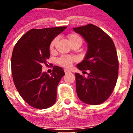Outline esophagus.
Wrapping results in <instances>:
<instances>
[{
	"label": "esophagus",
	"mask_w": 133,
	"mask_h": 133,
	"mask_svg": "<svg viewBox=\"0 0 133 133\" xmlns=\"http://www.w3.org/2000/svg\"><path fill=\"white\" fill-rule=\"evenodd\" d=\"M64 72H65V74H68V73L71 72V71H70L69 70L66 69H64Z\"/></svg>",
	"instance_id": "34e87169"
}]
</instances>
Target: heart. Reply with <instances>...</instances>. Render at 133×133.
Returning a JSON list of instances; mask_svg holds the SVG:
<instances>
[{"label": "heart", "mask_w": 133, "mask_h": 133, "mask_svg": "<svg viewBox=\"0 0 133 133\" xmlns=\"http://www.w3.org/2000/svg\"><path fill=\"white\" fill-rule=\"evenodd\" d=\"M68 40L69 41L70 44H75L78 43L81 45L82 43V39L81 37L77 34H70L68 36ZM57 39L55 38L51 41V44L49 45V49L51 51H52L54 49L55 44L57 42ZM76 61V59L73 57L71 56H62L58 59V63L62 66L65 67V68H69L72 64V63Z\"/></svg>", "instance_id": "b5f03b06"}]
</instances>
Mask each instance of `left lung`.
Returning <instances> with one entry per match:
<instances>
[{"mask_svg":"<svg viewBox=\"0 0 133 133\" xmlns=\"http://www.w3.org/2000/svg\"><path fill=\"white\" fill-rule=\"evenodd\" d=\"M73 30L88 43L84 59L77 68L90 71L87 77L75 73L77 94L83 103L100 104L109 98L117 82L119 62L115 45L105 32L93 24Z\"/></svg>","mask_w":133,"mask_h":133,"instance_id":"obj_1","label":"left lung"}]
</instances>
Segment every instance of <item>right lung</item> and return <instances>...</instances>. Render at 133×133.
<instances>
[{
    "mask_svg": "<svg viewBox=\"0 0 133 133\" xmlns=\"http://www.w3.org/2000/svg\"><path fill=\"white\" fill-rule=\"evenodd\" d=\"M66 27L30 29L14 47L11 59L14 82L23 99L33 108L46 109L56 103L57 85L65 73L56 65L49 76L42 72V65H46L50 57L51 41Z\"/></svg>",
    "mask_w": 133,
    "mask_h": 133,
    "instance_id": "add662e5",
    "label": "right lung"
}]
</instances>
